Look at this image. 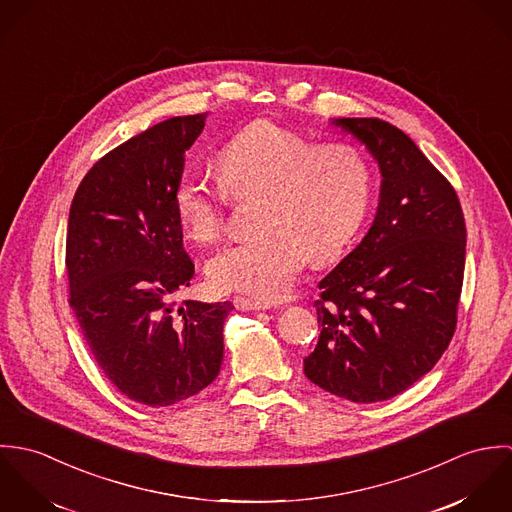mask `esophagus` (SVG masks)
Returning <instances> with one entry per match:
<instances>
[{"label":"esophagus","instance_id":"1","mask_svg":"<svg viewBox=\"0 0 512 512\" xmlns=\"http://www.w3.org/2000/svg\"><path fill=\"white\" fill-rule=\"evenodd\" d=\"M234 307L240 311H260V309H270V303L238 295V297H234Z\"/></svg>","mask_w":512,"mask_h":512}]
</instances>
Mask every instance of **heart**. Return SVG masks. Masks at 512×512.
I'll use <instances>...</instances> for the list:
<instances>
[{
  "label": "heart",
  "mask_w": 512,
  "mask_h": 512,
  "mask_svg": "<svg viewBox=\"0 0 512 512\" xmlns=\"http://www.w3.org/2000/svg\"><path fill=\"white\" fill-rule=\"evenodd\" d=\"M217 175L185 169L171 193L183 232L209 242L219 236L228 195H258L256 232L219 248L205 266L220 293L274 301L292 290L307 262L341 252L363 226L372 201V167L349 144H315L276 122L258 120L217 151Z\"/></svg>",
  "instance_id": "heart-1"
}]
</instances>
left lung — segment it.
Returning a JSON list of instances; mask_svg holds the SVG:
<instances>
[{
  "label": "left lung",
  "instance_id": "left-lung-1",
  "mask_svg": "<svg viewBox=\"0 0 512 512\" xmlns=\"http://www.w3.org/2000/svg\"><path fill=\"white\" fill-rule=\"evenodd\" d=\"M376 159L382 185L363 242L319 282V341L303 359L319 388L359 404L388 400L438 363L455 325L465 219L451 183L396 126L339 118Z\"/></svg>",
  "mask_w": 512,
  "mask_h": 512
}]
</instances>
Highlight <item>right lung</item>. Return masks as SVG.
Here are the masks:
<instances>
[{
  "label": "right lung",
  "instance_id": "add662e5",
  "mask_svg": "<svg viewBox=\"0 0 512 512\" xmlns=\"http://www.w3.org/2000/svg\"><path fill=\"white\" fill-rule=\"evenodd\" d=\"M205 118L163 120L108 151L80 181L69 213V303L84 341L124 396L153 408L219 376L222 325L234 309L175 301L195 264L171 193Z\"/></svg>",
  "mask_w": 512,
  "mask_h": 512
}]
</instances>
